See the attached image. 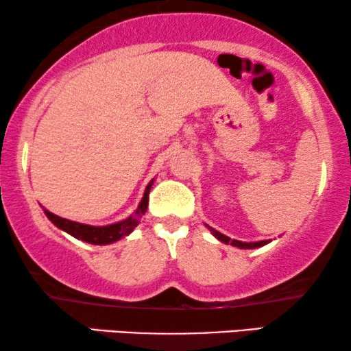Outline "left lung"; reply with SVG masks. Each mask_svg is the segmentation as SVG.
Segmentation results:
<instances>
[{"label":"left lung","mask_w":351,"mask_h":351,"mask_svg":"<svg viewBox=\"0 0 351 351\" xmlns=\"http://www.w3.org/2000/svg\"><path fill=\"white\" fill-rule=\"evenodd\" d=\"M210 232L215 238L219 239V241H222L225 244H232V246H237V247H241V249H254V247H261V246H265L268 241H257V243H243V241H237V239H230L228 237H225L220 232H215L214 228H210Z\"/></svg>","instance_id":"1"}]
</instances>
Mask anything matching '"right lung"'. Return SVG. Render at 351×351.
<instances>
[{"label":"right lung","instance_id":"add662e5","mask_svg":"<svg viewBox=\"0 0 351 351\" xmlns=\"http://www.w3.org/2000/svg\"><path fill=\"white\" fill-rule=\"evenodd\" d=\"M152 184L153 180L147 185L145 193H143V198L141 201V204H138L136 214L129 215L128 219H124L123 222H118V223L105 225V227H93V225H84V223L71 222V220L62 219L59 215L52 214L46 209H45V214L47 215V219H49L52 223L57 225L60 230H64V232L70 233L71 237H75L76 239H83V241L90 243V244H110V243L118 241V239H121L123 237H128V234L137 227V223L141 222V217L147 213L148 193H150Z\"/></svg>","mask_w":351,"mask_h":351}]
</instances>
